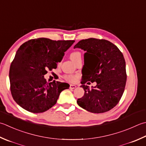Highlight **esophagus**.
I'll use <instances>...</instances> for the list:
<instances>
[{"label":"esophagus","instance_id":"1","mask_svg":"<svg viewBox=\"0 0 146 146\" xmlns=\"http://www.w3.org/2000/svg\"><path fill=\"white\" fill-rule=\"evenodd\" d=\"M76 87V86L75 85H70V88H71V89H74V88H75Z\"/></svg>","mask_w":146,"mask_h":146}]
</instances>
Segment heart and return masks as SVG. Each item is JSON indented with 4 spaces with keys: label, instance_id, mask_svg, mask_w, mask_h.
Returning a JSON list of instances; mask_svg holds the SVG:
<instances>
[{
    "label": "heart",
    "instance_id": "b5f03b06",
    "mask_svg": "<svg viewBox=\"0 0 146 146\" xmlns=\"http://www.w3.org/2000/svg\"><path fill=\"white\" fill-rule=\"evenodd\" d=\"M70 58L75 62L78 59H81V54L80 52H78V51H75V52L71 53ZM64 78L68 82L74 83L77 80L78 76L76 75H65L64 76Z\"/></svg>",
    "mask_w": 146,
    "mask_h": 146
}]
</instances>
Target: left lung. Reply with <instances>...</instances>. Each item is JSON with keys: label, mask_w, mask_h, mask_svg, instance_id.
Segmentation results:
<instances>
[{"label": "left lung", "mask_w": 146, "mask_h": 146, "mask_svg": "<svg viewBox=\"0 0 146 146\" xmlns=\"http://www.w3.org/2000/svg\"><path fill=\"white\" fill-rule=\"evenodd\" d=\"M74 48L86 52L81 82L85 92L82 98L77 100V103L93 113H102L113 109L120 100L127 82L126 64L123 54L113 43L104 39L82 40ZM87 81H96V86L89 90L84 85Z\"/></svg>", "instance_id": "obj_1"}]
</instances>
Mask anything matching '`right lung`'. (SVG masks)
Returning a JSON list of instances; mask_svg holds the SVG:
<instances>
[{"mask_svg":"<svg viewBox=\"0 0 146 146\" xmlns=\"http://www.w3.org/2000/svg\"><path fill=\"white\" fill-rule=\"evenodd\" d=\"M74 42L39 38L19 47L9 70L11 92L17 104L33 113L45 112L56 104L70 85L55 80L48 84L44 75L48 70L56 69Z\"/></svg>","mask_w":146,"mask_h":146,"instance_id":"right-lung-1","label":"right lung"}]
</instances>
